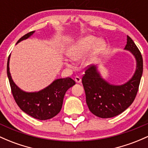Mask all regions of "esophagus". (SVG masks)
<instances>
[{
    "instance_id": "1",
    "label": "esophagus",
    "mask_w": 148,
    "mask_h": 148,
    "mask_svg": "<svg viewBox=\"0 0 148 148\" xmlns=\"http://www.w3.org/2000/svg\"><path fill=\"white\" fill-rule=\"evenodd\" d=\"M75 82L77 83H80L82 82V79L79 77H75Z\"/></svg>"
}]
</instances>
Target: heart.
<instances>
[{
  "instance_id": "obj_1",
  "label": "heart",
  "mask_w": 148,
  "mask_h": 148,
  "mask_svg": "<svg viewBox=\"0 0 148 148\" xmlns=\"http://www.w3.org/2000/svg\"><path fill=\"white\" fill-rule=\"evenodd\" d=\"M106 43L103 40H98V38L93 36H88L77 41L75 44L69 48L67 55L71 59L79 60L84 58L86 55L93 48V54L98 55L105 50Z\"/></svg>"
}]
</instances>
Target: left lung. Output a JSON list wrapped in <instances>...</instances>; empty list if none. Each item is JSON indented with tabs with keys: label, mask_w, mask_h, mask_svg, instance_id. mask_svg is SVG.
I'll return each mask as SVG.
<instances>
[{
	"label": "left lung",
	"mask_w": 148,
	"mask_h": 148,
	"mask_svg": "<svg viewBox=\"0 0 148 148\" xmlns=\"http://www.w3.org/2000/svg\"><path fill=\"white\" fill-rule=\"evenodd\" d=\"M125 49L130 50L137 61V68L131 80L121 86H113L100 77L95 66H88L82 77L86 103L90 111L100 118H111L126 110L135 100L140 79L143 57L134 40L127 36Z\"/></svg>",
	"instance_id": "8db88e82"
}]
</instances>
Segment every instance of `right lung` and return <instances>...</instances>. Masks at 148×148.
Masks as SVG:
<instances>
[{
    "mask_svg": "<svg viewBox=\"0 0 148 148\" xmlns=\"http://www.w3.org/2000/svg\"><path fill=\"white\" fill-rule=\"evenodd\" d=\"M34 32H30L21 37L17 43L28 38ZM9 60L10 56L7 64L8 77L13 98L19 108L29 116L39 120H47L56 116L60 112L66 90L76 82L69 77L57 79L43 90L26 92L20 90L12 81L10 73Z\"/></svg>",
    "mask_w": 148,
    "mask_h": 148,
    "instance_id": "add662e5",
    "label": "right lung"
}]
</instances>
